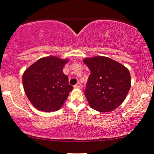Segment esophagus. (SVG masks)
Returning a JSON list of instances; mask_svg holds the SVG:
<instances>
[{"instance_id": "34e87169", "label": "esophagus", "mask_w": 154, "mask_h": 154, "mask_svg": "<svg viewBox=\"0 0 154 154\" xmlns=\"http://www.w3.org/2000/svg\"><path fill=\"white\" fill-rule=\"evenodd\" d=\"M75 88H82V83H79V82H78V83H77V84L75 85Z\"/></svg>"}]
</instances>
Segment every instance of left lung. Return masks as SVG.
<instances>
[{"instance_id": "1", "label": "left lung", "mask_w": 154, "mask_h": 154, "mask_svg": "<svg viewBox=\"0 0 154 154\" xmlns=\"http://www.w3.org/2000/svg\"><path fill=\"white\" fill-rule=\"evenodd\" d=\"M89 68L85 96L90 106L100 112H109L118 108L128 93L131 79L128 69L107 57L85 58Z\"/></svg>"}]
</instances>
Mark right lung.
Instances as JSON below:
<instances>
[{
    "label": "right lung",
    "mask_w": 154,
    "mask_h": 154,
    "mask_svg": "<svg viewBox=\"0 0 154 154\" xmlns=\"http://www.w3.org/2000/svg\"><path fill=\"white\" fill-rule=\"evenodd\" d=\"M68 60L49 56L41 58L26 70L22 82L28 98L38 110H58L73 87L62 69Z\"/></svg>",
    "instance_id": "obj_1"
}]
</instances>
